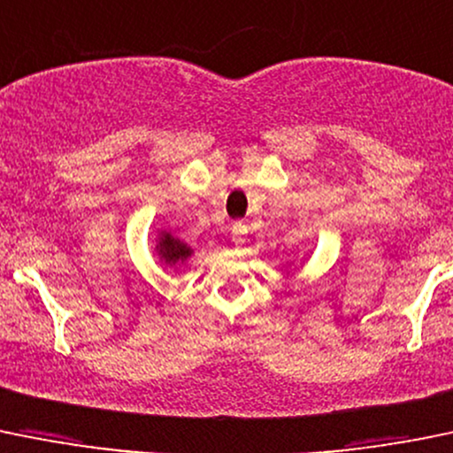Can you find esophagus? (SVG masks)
<instances>
[{"label":"esophagus","instance_id":"34e87169","mask_svg":"<svg viewBox=\"0 0 453 453\" xmlns=\"http://www.w3.org/2000/svg\"><path fill=\"white\" fill-rule=\"evenodd\" d=\"M231 237H233V244H235V246L244 244V242H246V225H242V222H235V225H233Z\"/></svg>","mask_w":453,"mask_h":453}]
</instances>
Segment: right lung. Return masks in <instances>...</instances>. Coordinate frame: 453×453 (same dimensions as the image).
Here are the masks:
<instances>
[{
    "label": "right lung",
    "instance_id": "right-lung-1",
    "mask_svg": "<svg viewBox=\"0 0 453 453\" xmlns=\"http://www.w3.org/2000/svg\"><path fill=\"white\" fill-rule=\"evenodd\" d=\"M155 253L158 255V261H161L165 268H174V265L185 264L194 255L192 246L185 244L183 240L172 235L170 231H158Z\"/></svg>",
    "mask_w": 453,
    "mask_h": 453
}]
</instances>
